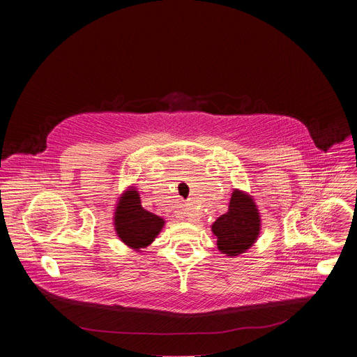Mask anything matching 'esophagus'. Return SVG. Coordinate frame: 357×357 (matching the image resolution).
I'll return each instance as SVG.
<instances>
[{
	"label": "esophagus",
	"mask_w": 357,
	"mask_h": 357,
	"mask_svg": "<svg viewBox=\"0 0 357 357\" xmlns=\"http://www.w3.org/2000/svg\"><path fill=\"white\" fill-rule=\"evenodd\" d=\"M179 215L181 216H183V218H186L188 220H196L199 216H197V213L195 212V211H192V209H189V208H182V211L179 212Z\"/></svg>",
	"instance_id": "esophagus-1"
}]
</instances>
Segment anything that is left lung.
I'll use <instances>...</instances> for the list:
<instances>
[{
	"label": "left lung",
	"instance_id": "8db88e82",
	"mask_svg": "<svg viewBox=\"0 0 357 357\" xmlns=\"http://www.w3.org/2000/svg\"><path fill=\"white\" fill-rule=\"evenodd\" d=\"M218 247L229 256L250 248L260 233V216L250 196L236 190L231 195L229 211L212 226Z\"/></svg>",
	"mask_w": 357,
	"mask_h": 357
}]
</instances>
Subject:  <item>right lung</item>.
<instances>
[{"label":"right lung","mask_w":357,"mask_h":357,"mask_svg":"<svg viewBox=\"0 0 357 357\" xmlns=\"http://www.w3.org/2000/svg\"><path fill=\"white\" fill-rule=\"evenodd\" d=\"M114 225L119 237L127 245L141 248L154 241L164 226V220L142 209L137 190H127L117 206Z\"/></svg>","instance_id":"add662e5"}]
</instances>
